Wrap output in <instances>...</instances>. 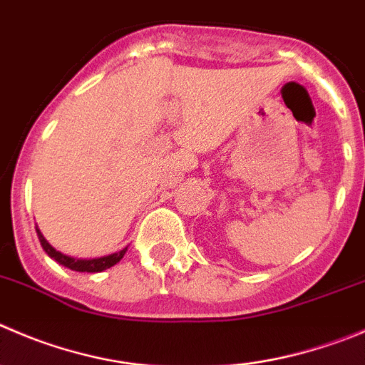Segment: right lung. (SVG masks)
<instances>
[{"label": "right lung", "instance_id": "obj_1", "mask_svg": "<svg viewBox=\"0 0 365 365\" xmlns=\"http://www.w3.org/2000/svg\"><path fill=\"white\" fill-rule=\"evenodd\" d=\"M37 237H39L41 245H43V249L46 251V255L50 256V258H53L55 262L61 263V265H64V267H68V269L76 270V272H102V270L110 269L113 265H116V263L120 262L121 258H123L125 252H127V247H125V249H121L120 252H114V255L103 256V258L75 259V258H69V256L62 255V252L55 251V249L51 247V245L48 244L46 240H44V237L41 235L39 229H37Z\"/></svg>", "mask_w": 365, "mask_h": 365}]
</instances>
